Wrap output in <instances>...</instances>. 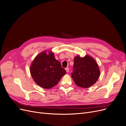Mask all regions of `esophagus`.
I'll use <instances>...</instances> for the list:
<instances>
[{
    "mask_svg": "<svg viewBox=\"0 0 126 126\" xmlns=\"http://www.w3.org/2000/svg\"><path fill=\"white\" fill-rule=\"evenodd\" d=\"M66 71L67 72H68L69 71V68H68V67H67V68H66Z\"/></svg>",
    "mask_w": 126,
    "mask_h": 126,
    "instance_id": "obj_1",
    "label": "esophagus"
}]
</instances>
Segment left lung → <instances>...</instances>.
I'll return each mask as SVG.
<instances>
[{
    "label": "left lung",
    "instance_id": "obj_1",
    "mask_svg": "<svg viewBox=\"0 0 126 126\" xmlns=\"http://www.w3.org/2000/svg\"><path fill=\"white\" fill-rule=\"evenodd\" d=\"M71 77L78 86L87 88L96 82L100 71L94 59L89 56L75 57Z\"/></svg>",
    "mask_w": 126,
    "mask_h": 126
}]
</instances>
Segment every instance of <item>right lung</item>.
Wrapping results in <instances>:
<instances>
[{
    "label": "right lung",
    "mask_w": 126,
    "mask_h": 126,
    "mask_svg": "<svg viewBox=\"0 0 126 126\" xmlns=\"http://www.w3.org/2000/svg\"><path fill=\"white\" fill-rule=\"evenodd\" d=\"M34 81L42 88L50 89L59 82L66 71L60 63L55 59L54 53L45 51L34 59L30 68Z\"/></svg>",
    "instance_id": "1"
}]
</instances>
